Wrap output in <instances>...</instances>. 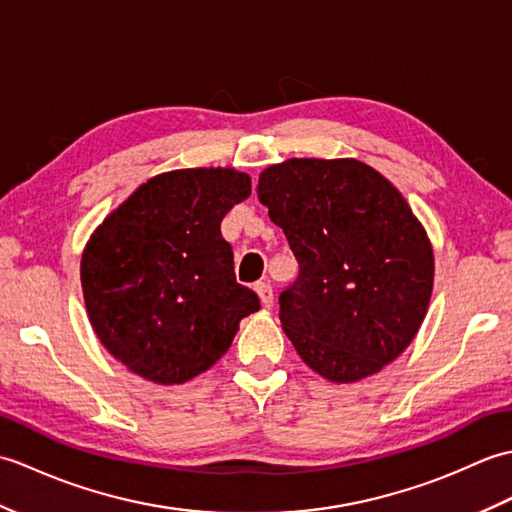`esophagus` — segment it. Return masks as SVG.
<instances>
[{"label": "esophagus", "mask_w": 512, "mask_h": 512, "mask_svg": "<svg viewBox=\"0 0 512 512\" xmlns=\"http://www.w3.org/2000/svg\"><path fill=\"white\" fill-rule=\"evenodd\" d=\"M255 290H257L259 301H262V306H266V308L273 306V286H270L268 281H259Z\"/></svg>", "instance_id": "obj_1"}]
</instances>
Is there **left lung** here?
Here are the masks:
<instances>
[{"label":"left lung","instance_id":"8db88e82","mask_svg":"<svg viewBox=\"0 0 512 512\" xmlns=\"http://www.w3.org/2000/svg\"><path fill=\"white\" fill-rule=\"evenodd\" d=\"M257 198L299 262L279 319L303 363L356 383L396 361L424 321L436 268L400 191L361 160L290 158L259 173Z\"/></svg>","mask_w":512,"mask_h":512}]
</instances>
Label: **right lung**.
Segmentation results:
<instances>
[{
    "instance_id": "1",
    "label": "right lung",
    "mask_w": 512,
    "mask_h": 512,
    "mask_svg": "<svg viewBox=\"0 0 512 512\" xmlns=\"http://www.w3.org/2000/svg\"><path fill=\"white\" fill-rule=\"evenodd\" d=\"M250 195L231 167L176 169L149 178L105 217L81 257L92 328L129 372L182 385L215 365L239 321L259 310L237 284L224 215Z\"/></svg>"
}]
</instances>
